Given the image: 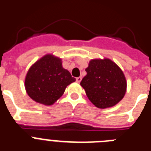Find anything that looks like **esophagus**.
Instances as JSON below:
<instances>
[{"instance_id":"34e87169","label":"esophagus","mask_w":151,"mask_h":151,"mask_svg":"<svg viewBox=\"0 0 151 151\" xmlns=\"http://www.w3.org/2000/svg\"><path fill=\"white\" fill-rule=\"evenodd\" d=\"M81 81H82V77H77V78H76V82L79 83V82H81Z\"/></svg>"}]
</instances>
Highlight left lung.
Listing matches in <instances>:
<instances>
[{"mask_svg": "<svg viewBox=\"0 0 151 151\" xmlns=\"http://www.w3.org/2000/svg\"><path fill=\"white\" fill-rule=\"evenodd\" d=\"M85 71L87 75L80 85L94 106L101 109L111 107L123 98L127 88L125 75L111 60H91Z\"/></svg>", "mask_w": 151, "mask_h": 151, "instance_id": "obj_1", "label": "left lung"}]
</instances>
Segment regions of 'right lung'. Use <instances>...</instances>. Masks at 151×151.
I'll use <instances>...</instances> for the list:
<instances>
[{"instance_id":"right-lung-1","label":"right lung","mask_w":151,"mask_h":151,"mask_svg":"<svg viewBox=\"0 0 151 151\" xmlns=\"http://www.w3.org/2000/svg\"><path fill=\"white\" fill-rule=\"evenodd\" d=\"M75 81L76 78L63 67L60 58L46 54L29 68L25 78V88L33 101L50 106Z\"/></svg>"}]
</instances>
